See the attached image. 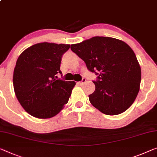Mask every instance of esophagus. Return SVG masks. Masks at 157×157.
Masks as SVG:
<instances>
[{
  "instance_id": "34e87169",
  "label": "esophagus",
  "mask_w": 157,
  "mask_h": 157,
  "mask_svg": "<svg viewBox=\"0 0 157 157\" xmlns=\"http://www.w3.org/2000/svg\"><path fill=\"white\" fill-rule=\"evenodd\" d=\"M86 82V79L85 78H83L81 82H78V84L79 85H82L84 83H85Z\"/></svg>"
}]
</instances>
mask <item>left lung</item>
<instances>
[{"label":"left lung","mask_w":157,"mask_h":157,"mask_svg":"<svg viewBox=\"0 0 157 157\" xmlns=\"http://www.w3.org/2000/svg\"><path fill=\"white\" fill-rule=\"evenodd\" d=\"M71 48L89 71H99L98 80L93 82L95 91L89 95L92 106L110 116L129 109L141 82V68L132 49L125 42L105 36H94Z\"/></svg>","instance_id":"obj_1"}]
</instances>
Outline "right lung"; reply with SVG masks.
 <instances>
[{
	"label": "right lung",
	"instance_id": "obj_1",
	"mask_svg": "<svg viewBox=\"0 0 157 157\" xmlns=\"http://www.w3.org/2000/svg\"><path fill=\"white\" fill-rule=\"evenodd\" d=\"M70 44H36L19 56L13 72V86L22 108L37 118L57 115L68 102L74 81L58 79L63 54Z\"/></svg>",
	"mask_w": 157,
	"mask_h": 157
}]
</instances>
